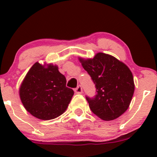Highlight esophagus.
I'll return each mask as SVG.
<instances>
[{"mask_svg":"<svg viewBox=\"0 0 157 157\" xmlns=\"http://www.w3.org/2000/svg\"><path fill=\"white\" fill-rule=\"evenodd\" d=\"M74 91H75V93H77V94H80V93H83V90H82L81 86H80V85H79V86H77L75 90H74Z\"/></svg>","mask_w":157,"mask_h":157,"instance_id":"34e87169","label":"esophagus"}]
</instances>
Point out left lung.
Here are the masks:
<instances>
[{
	"mask_svg": "<svg viewBox=\"0 0 157 157\" xmlns=\"http://www.w3.org/2000/svg\"><path fill=\"white\" fill-rule=\"evenodd\" d=\"M79 60L96 86V96H86L92 112L105 121L121 116L129 107L134 92V78L128 66L102 52L92 59Z\"/></svg>",
	"mask_w": 157,
	"mask_h": 157,
	"instance_id": "left-lung-1",
	"label": "left lung"
}]
</instances>
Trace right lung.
Segmentation results:
<instances>
[{
	"label": "right lung",
	"mask_w": 157,
	"mask_h": 157,
	"mask_svg": "<svg viewBox=\"0 0 157 157\" xmlns=\"http://www.w3.org/2000/svg\"><path fill=\"white\" fill-rule=\"evenodd\" d=\"M66 83L58 66L51 64L45 67L35 63L20 88L23 106L39 119L51 120L60 116L65 112L74 93L66 86Z\"/></svg>",
	"instance_id": "add662e5"
}]
</instances>
